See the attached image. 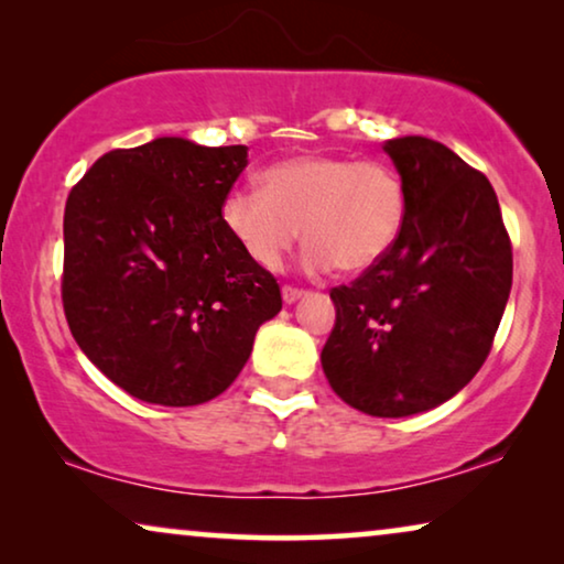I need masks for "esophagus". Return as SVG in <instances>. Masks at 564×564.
<instances>
[{"instance_id": "1", "label": "esophagus", "mask_w": 564, "mask_h": 564, "mask_svg": "<svg viewBox=\"0 0 564 564\" xmlns=\"http://www.w3.org/2000/svg\"><path fill=\"white\" fill-rule=\"evenodd\" d=\"M303 295H305V290L292 288V284H284V288H282V297H284V303H295V300H300Z\"/></svg>"}]
</instances>
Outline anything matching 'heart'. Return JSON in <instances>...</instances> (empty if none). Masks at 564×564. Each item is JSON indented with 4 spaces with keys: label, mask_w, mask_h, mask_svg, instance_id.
I'll return each mask as SVG.
<instances>
[{
    "label": "heart",
    "mask_w": 564,
    "mask_h": 564,
    "mask_svg": "<svg viewBox=\"0 0 564 564\" xmlns=\"http://www.w3.org/2000/svg\"><path fill=\"white\" fill-rule=\"evenodd\" d=\"M408 218V189L395 166L349 156H295L264 172V189L234 187L223 223L264 269H280L300 238L313 267L365 272L392 251Z\"/></svg>",
    "instance_id": "1"
}]
</instances>
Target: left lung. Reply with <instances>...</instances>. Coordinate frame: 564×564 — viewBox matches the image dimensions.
Here are the masks:
<instances>
[{"instance_id":"1","label":"left lung","mask_w":564,"mask_h":564,"mask_svg":"<svg viewBox=\"0 0 564 564\" xmlns=\"http://www.w3.org/2000/svg\"><path fill=\"white\" fill-rule=\"evenodd\" d=\"M408 218L380 264L330 290L336 326L321 351L344 403L400 419L465 388L485 365L513 282L511 238L488 176L444 143H384Z\"/></svg>"}]
</instances>
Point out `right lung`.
Segmentation results:
<instances>
[{"mask_svg":"<svg viewBox=\"0 0 564 564\" xmlns=\"http://www.w3.org/2000/svg\"><path fill=\"white\" fill-rule=\"evenodd\" d=\"M246 156V145L156 138L105 153L68 192V328L128 395L169 408L218 398L282 311L274 274L223 223Z\"/></svg>","mask_w":564,"mask_h":564,"instance_id":"obj_1","label":"right lung"}]
</instances>
